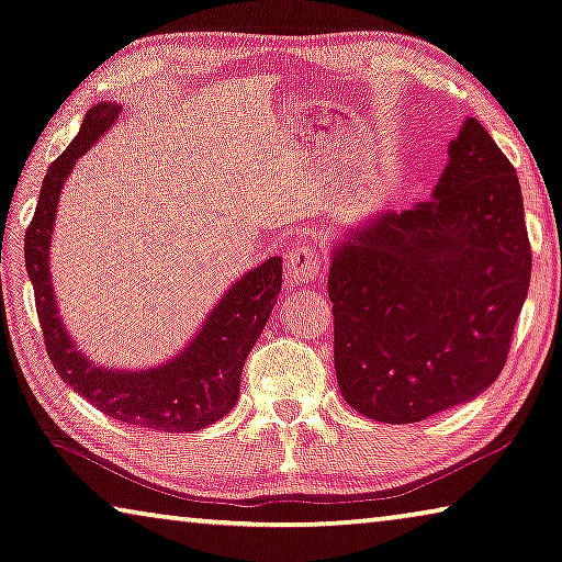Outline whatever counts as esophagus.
<instances>
[{"instance_id": "esophagus-1", "label": "esophagus", "mask_w": 562, "mask_h": 562, "mask_svg": "<svg viewBox=\"0 0 562 562\" xmlns=\"http://www.w3.org/2000/svg\"><path fill=\"white\" fill-rule=\"evenodd\" d=\"M325 272V260L313 245H292L290 252L284 255V280L290 288L297 284H313Z\"/></svg>"}]
</instances>
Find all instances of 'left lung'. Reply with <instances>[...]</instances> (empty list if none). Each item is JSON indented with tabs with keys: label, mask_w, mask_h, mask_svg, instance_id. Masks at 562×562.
Segmentation results:
<instances>
[{
	"label": "left lung",
	"mask_w": 562,
	"mask_h": 562,
	"mask_svg": "<svg viewBox=\"0 0 562 562\" xmlns=\"http://www.w3.org/2000/svg\"><path fill=\"white\" fill-rule=\"evenodd\" d=\"M448 157L432 200L382 212L333 247L337 385L378 423H420L493 385L528 297L515 167L475 117Z\"/></svg>",
	"instance_id": "8db88e82"
}]
</instances>
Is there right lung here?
Listing matches in <instances>:
<instances>
[{
    "instance_id": "add662e5",
    "label": "right lung",
    "mask_w": 562,
    "mask_h": 562,
    "mask_svg": "<svg viewBox=\"0 0 562 562\" xmlns=\"http://www.w3.org/2000/svg\"><path fill=\"white\" fill-rule=\"evenodd\" d=\"M122 112L120 104L89 106L79 135L49 165L40 202L24 235V262L30 274L47 355L57 375L114 420L165 432H194L225 417L239 397V378L249 350L278 302L282 288V257H270L260 267L233 282L212 307L200 333L184 350L149 370H106L77 350L61 323L49 274V243L55 229L59 192L97 139L110 132Z\"/></svg>"
}]
</instances>
